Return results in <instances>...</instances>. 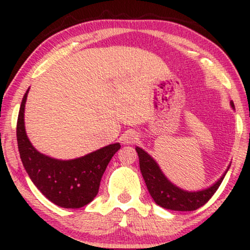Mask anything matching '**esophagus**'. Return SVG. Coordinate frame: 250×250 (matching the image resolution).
Returning a JSON list of instances; mask_svg holds the SVG:
<instances>
[{"label": "esophagus", "instance_id": "esophagus-1", "mask_svg": "<svg viewBox=\"0 0 250 250\" xmlns=\"http://www.w3.org/2000/svg\"><path fill=\"white\" fill-rule=\"evenodd\" d=\"M138 141V135H136V133L129 131V132H126L124 135H123V143L124 145H133V143H135Z\"/></svg>", "mask_w": 250, "mask_h": 250}]
</instances>
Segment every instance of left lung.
I'll return each mask as SVG.
<instances>
[{
    "instance_id": "8db88e82",
    "label": "left lung",
    "mask_w": 250,
    "mask_h": 250,
    "mask_svg": "<svg viewBox=\"0 0 250 250\" xmlns=\"http://www.w3.org/2000/svg\"><path fill=\"white\" fill-rule=\"evenodd\" d=\"M231 105L234 107L233 102H231ZM135 150L139 155L140 169H141L142 176L145 179L149 193L151 194L157 205H159L163 208H166V209L191 211L203 207L213 197V194L216 192V190L224 179L225 174H227V172H225L223 176L216 183L206 190L189 192V191H184L174 186L173 183H170L160 170L157 163L145 150L139 148V146H136Z\"/></svg>"
}]
</instances>
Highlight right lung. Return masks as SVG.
<instances>
[{"instance_id": "right-lung-1", "label": "right lung", "mask_w": 250, "mask_h": 250, "mask_svg": "<svg viewBox=\"0 0 250 250\" xmlns=\"http://www.w3.org/2000/svg\"><path fill=\"white\" fill-rule=\"evenodd\" d=\"M28 90L23 95L17 122V141L22 165L37 189L63 208H81L98 194L101 177L112 156L121 149L114 143L73 160H58L40 153L26 135L23 112Z\"/></svg>"}]
</instances>
